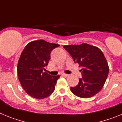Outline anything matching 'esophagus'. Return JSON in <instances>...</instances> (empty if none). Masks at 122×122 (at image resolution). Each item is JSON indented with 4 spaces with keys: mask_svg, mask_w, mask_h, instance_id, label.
<instances>
[{
    "mask_svg": "<svg viewBox=\"0 0 122 122\" xmlns=\"http://www.w3.org/2000/svg\"><path fill=\"white\" fill-rule=\"evenodd\" d=\"M62 75H63V76H65V77H68V76H69V74H65V73H63V74H62Z\"/></svg>",
    "mask_w": 122,
    "mask_h": 122,
    "instance_id": "34e87169",
    "label": "esophagus"
}]
</instances>
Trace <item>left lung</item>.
Masks as SVG:
<instances>
[{"label":"left lung","mask_w":122,"mask_h":122,"mask_svg":"<svg viewBox=\"0 0 122 122\" xmlns=\"http://www.w3.org/2000/svg\"><path fill=\"white\" fill-rule=\"evenodd\" d=\"M63 48L71 55L75 63L82 68V78L78 84L71 87L72 93L83 98L97 94L102 89L109 73V66L103 52L97 46L87 43L65 45Z\"/></svg>","instance_id":"left-lung-1"}]
</instances>
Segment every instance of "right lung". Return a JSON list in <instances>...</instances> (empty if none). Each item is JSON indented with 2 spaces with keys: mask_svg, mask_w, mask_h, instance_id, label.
<instances>
[{
  "mask_svg": "<svg viewBox=\"0 0 122 122\" xmlns=\"http://www.w3.org/2000/svg\"><path fill=\"white\" fill-rule=\"evenodd\" d=\"M59 46L39 40L30 42L22 51L17 73L22 88L32 97L43 99L54 91L60 75L51 76L46 72L45 66L48 65L52 49Z\"/></svg>",
  "mask_w": 122,
  "mask_h": 122,
  "instance_id": "1",
  "label": "right lung"
}]
</instances>
